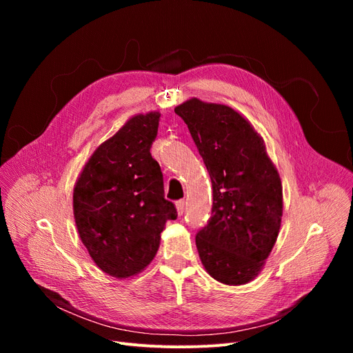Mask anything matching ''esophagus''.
Here are the masks:
<instances>
[{
    "label": "esophagus",
    "mask_w": 353,
    "mask_h": 353,
    "mask_svg": "<svg viewBox=\"0 0 353 353\" xmlns=\"http://www.w3.org/2000/svg\"><path fill=\"white\" fill-rule=\"evenodd\" d=\"M184 205H186V201H184V200H177L176 208H177L179 216H183V213H184Z\"/></svg>",
    "instance_id": "esophagus-1"
}]
</instances>
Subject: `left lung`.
Here are the masks:
<instances>
[{
	"instance_id": "left-lung-1",
	"label": "left lung",
	"mask_w": 353,
	"mask_h": 353,
	"mask_svg": "<svg viewBox=\"0 0 353 353\" xmlns=\"http://www.w3.org/2000/svg\"><path fill=\"white\" fill-rule=\"evenodd\" d=\"M174 113L188 124L213 186L212 217L196 234L200 261L216 281L245 285L279 234L281 177L262 137L233 108L192 99Z\"/></svg>"
}]
</instances>
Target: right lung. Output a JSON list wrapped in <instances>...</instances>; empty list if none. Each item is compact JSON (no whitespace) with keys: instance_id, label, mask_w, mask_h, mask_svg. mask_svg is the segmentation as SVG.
Masks as SVG:
<instances>
[{"instance_id":"add662e5","label":"right lung","mask_w":353,"mask_h":353,"mask_svg":"<svg viewBox=\"0 0 353 353\" xmlns=\"http://www.w3.org/2000/svg\"><path fill=\"white\" fill-rule=\"evenodd\" d=\"M159 119V113L130 119L92 153L74 188L81 242L94 263L119 279L153 261L165 221L177 217L150 153Z\"/></svg>"}]
</instances>
